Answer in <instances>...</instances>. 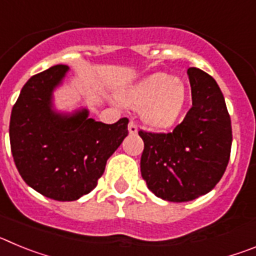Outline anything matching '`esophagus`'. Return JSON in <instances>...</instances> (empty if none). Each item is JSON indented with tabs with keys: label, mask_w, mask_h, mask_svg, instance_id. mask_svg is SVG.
<instances>
[{
	"label": "esophagus",
	"mask_w": 256,
	"mask_h": 256,
	"mask_svg": "<svg viewBox=\"0 0 256 256\" xmlns=\"http://www.w3.org/2000/svg\"><path fill=\"white\" fill-rule=\"evenodd\" d=\"M128 130H130V134H136V133L138 132V128H137L134 122H130V124H128Z\"/></svg>",
	"instance_id": "1"
}]
</instances>
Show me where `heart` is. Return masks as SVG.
Returning a JSON list of instances; mask_svg holds the SVG:
<instances>
[{
    "mask_svg": "<svg viewBox=\"0 0 256 256\" xmlns=\"http://www.w3.org/2000/svg\"><path fill=\"white\" fill-rule=\"evenodd\" d=\"M187 90L180 78L166 73H154L130 86L119 100L133 108H142V120L154 128L172 126L182 112Z\"/></svg>",
    "mask_w": 256,
    "mask_h": 256,
    "instance_id": "heart-1",
    "label": "heart"
}]
</instances>
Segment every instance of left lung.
I'll use <instances>...</instances> for the list:
<instances>
[{"instance_id":"8db88e82","label":"left lung","mask_w":256,"mask_h":256,"mask_svg":"<svg viewBox=\"0 0 256 256\" xmlns=\"http://www.w3.org/2000/svg\"><path fill=\"white\" fill-rule=\"evenodd\" d=\"M192 108L170 133L140 130L144 148L141 174L158 198L184 202L212 191L224 174L232 146V126L224 97L212 76L187 70Z\"/></svg>"}]
</instances>
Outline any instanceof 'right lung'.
Here are the masks:
<instances>
[{
    "instance_id": "obj_1",
    "label": "right lung",
    "mask_w": 256,
    "mask_h": 256,
    "mask_svg": "<svg viewBox=\"0 0 256 256\" xmlns=\"http://www.w3.org/2000/svg\"><path fill=\"white\" fill-rule=\"evenodd\" d=\"M69 72L55 65L33 76L22 88L10 118L14 162L24 182L40 195L74 201L97 186L106 162L128 136V119L105 124L86 108L61 112L54 91Z\"/></svg>"
}]
</instances>
